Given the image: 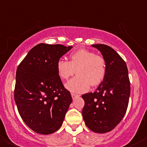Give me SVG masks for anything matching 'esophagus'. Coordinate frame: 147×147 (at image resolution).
Wrapping results in <instances>:
<instances>
[{
    "label": "esophagus",
    "mask_w": 147,
    "mask_h": 147,
    "mask_svg": "<svg viewBox=\"0 0 147 147\" xmlns=\"http://www.w3.org/2000/svg\"><path fill=\"white\" fill-rule=\"evenodd\" d=\"M71 96H72L73 100H74V99H76V97H78L79 95L76 94H74V93H72V94H71Z\"/></svg>",
    "instance_id": "1"
}]
</instances>
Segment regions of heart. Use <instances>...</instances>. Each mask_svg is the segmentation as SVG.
I'll list each match as a JSON object with an SVG mask.
<instances>
[{"instance_id": "obj_1", "label": "heart", "mask_w": 147, "mask_h": 147, "mask_svg": "<svg viewBox=\"0 0 147 147\" xmlns=\"http://www.w3.org/2000/svg\"><path fill=\"white\" fill-rule=\"evenodd\" d=\"M56 68L62 80H67L76 71L77 76L68 81L65 87L68 91L77 94L87 91L90 86H99L106 74V63L103 57L85 49L71 53L69 61L59 59Z\"/></svg>"}]
</instances>
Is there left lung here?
<instances>
[{
    "label": "left lung",
    "instance_id": "1",
    "mask_svg": "<svg viewBox=\"0 0 147 147\" xmlns=\"http://www.w3.org/2000/svg\"><path fill=\"white\" fill-rule=\"evenodd\" d=\"M106 63V74L94 93L82 95V117L91 131L106 133L115 128L126 114L130 96V82L126 62L111 47L93 45Z\"/></svg>",
    "mask_w": 147,
    "mask_h": 147
}]
</instances>
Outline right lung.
Returning <instances> with one entry per match:
<instances>
[{
    "mask_svg": "<svg viewBox=\"0 0 147 147\" xmlns=\"http://www.w3.org/2000/svg\"><path fill=\"white\" fill-rule=\"evenodd\" d=\"M72 47L38 44L18 67L15 101L24 122L36 133L57 131L72 102L56 68L57 61Z\"/></svg>",
    "mask_w": 147,
    "mask_h": 147,
    "instance_id": "1",
    "label": "right lung"
}]
</instances>
